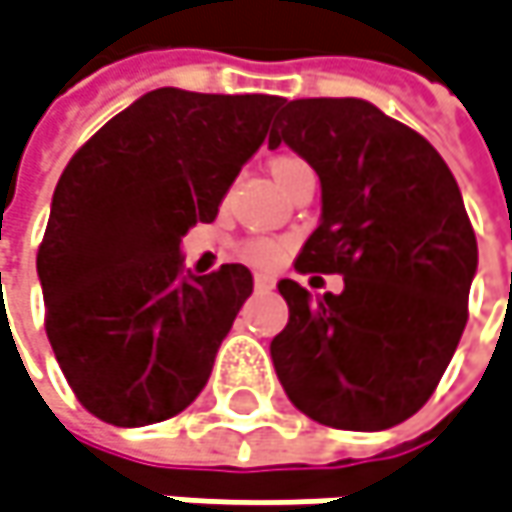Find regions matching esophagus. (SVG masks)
<instances>
[{
    "instance_id": "34e87169",
    "label": "esophagus",
    "mask_w": 512,
    "mask_h": 512,
    "mask_svg": "<svg viewBox=\"0 0 512 512\" xmlns=\"http://www.w3.org/2000/svg\"><path fill=\"white\" fill-rule=\"evenodd\" d=\"M253 286L259 288V291H271V288H274V277H265V274H256V277H253Z\"/></svg>"
}]
</instances>
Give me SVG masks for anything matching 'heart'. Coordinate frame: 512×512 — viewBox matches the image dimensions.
<instances>
[{
  "instance_id": "heart-1",
  "label": "heart",
  "mask_w": 512,
  "mask_h": 512,
  "mask_svg": "<svg viewBox=\"0 0 512 512\" xmlns=\"http://www.w3.org/2000/svg\"><path fill=\"white\" fill-rule=\"evenodd\" d=\"M294 164H306V161L297 159V156H280V159L271 161V170H274V176H277V173H283V170L294 167ZM238 256H241L244 262L256 265V268H274V265L286 256V244L277 241V238H247V241L238 247Z\"/></svg>"
}]
</instances>
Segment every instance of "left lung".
I'll list each match as a JSON object with an SVG mask.
<instances>
[{
  "label": "left lung",
  "instance_id": "obj_1",
  "mask_svg": "<svg viewBox=\"0 0 512 512\" xmlns=\"http://www.w3.org/2000/svg\"><path fill=\"white\" fill-rule=\"evenodd\" d=\"M280 144L321 179V224L294 268L342 274L345 291L280 283L277 377L318 424L395 427L427 404L469 321L478 241L457 179L416 129L353 96L283 102Z\"/></svg>",
  "mask_w": 512,
  "mask_h": 512
}]
</instances>
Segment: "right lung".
I'll list each match as a JSON object with an SVG mask.
<instances>
[{
    "label": "right lung",
    "instance_id": "right-lung-1",
    "mask_svg": "<svg viewBox=\"0 0 512 512\" xmlns=\"http://www.w3.org/2000/svg\"><path fill=\"white\" fill-rule=\"evenodd\" d=\"M283 96L159 88L64 167L37 250L46 336L79 404L117 427L182 413L253 291L244 265L182 277V235L209 224Z\"/></svg>",
    "mask_w": 512,
    "mask_h": 512
}]
</instances>
